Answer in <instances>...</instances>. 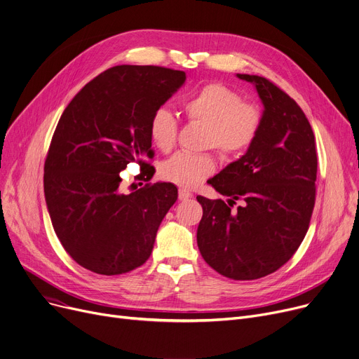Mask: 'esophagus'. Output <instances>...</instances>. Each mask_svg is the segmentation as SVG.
Listing matches in <instances>:
<instances>
[{
  "mask_svg": "<svg viewBox=\"0 0 359 359\" xmlns=\"http://www.w3.org/2000/svg\"><path fill=\"white\" fill-rule=\"evenodd\" d=\"M194 195H192V192H189V190L187 189H179V199L180 201H187V199H190V198H192Z\"/></svg>",
  "mask_w": 359,
  "mask_h": 359,
  "instance_id": "esophagus-1",
  "label": "esophagus"
}]
</instances>
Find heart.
Returning <instances> with one entry per match:
<instances>
[{
  "instance_id": "obj_1",
  "label": "heart",
  "mask_w": 359,
  "mask_h": 359,
  "mask_svg": "<svg viewBox=\"0 0 359 359\" xmlns=\"http://www.w3.org/2000/svg\"><path fill=\"white\" fill-rule=\"evenodd\" d=\"M189 121L205 126L202 147L218 150L226 158L243 156L252 144L262 124V114L254 104L243 102L240 93L222 83H208L182 102ZM177 119L158 108L150 119L149 134L163 153L170 151L177 140ZM217 170L212 153L179 151L160 165V176L183 187H195Z\"/></svg>"
}]
</instances>
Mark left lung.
<instances>
[{
	"label": "left lung",
	"mask_w": 359,
	"mask_h": 359,
	"mask_svg": "<svg viewBox=\"0 0 359 359\" xmlns=\"http://www.w3.org/2000/svg\"><path fill=\"white\" fill-rule=\"evenodd\" d=\"M251 82L264 105L254 144L209 183L228 196H198L203 217L198 247L208 264L232 280L266 277L300 247L315 208L318 156L315 134L302 108L269 79ZM236 200L242 206L235 211Z\"/></svg>",
	"instance_id": "left-lung-1"
}]
</instances>
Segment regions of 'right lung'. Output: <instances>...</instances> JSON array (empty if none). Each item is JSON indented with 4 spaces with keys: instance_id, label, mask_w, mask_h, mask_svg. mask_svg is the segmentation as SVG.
I'll return each instance as SVG.
<instances>
[{
    "instance_id": "1",
    "label": "right lung",
    "mask_w": 359,
    "mask_h": 359,
    "mask_svg": "<svg viewBox=\"0 0 359 359\" xmlns=\"http://www.w3.org/2000/svg\"><path fill=\"white\" fill-rule=\"evenodd\" d=\"M184 81L182 70L114 66L63 111L44 163V196L59 241L83 269L118 276L151 255L177 187L158 182L124 194L119 172L138 163L141 179L153 177L150 119Z\"/></svg>"
}]
</instances>
